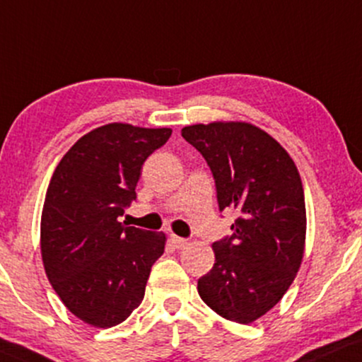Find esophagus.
Segmentation results:
<instances>
[{
	"label": "esophagus",
	"mask_w": 362,
	"mask_h": 362,
	"mask_svg": "<svg viewBox=\"0 0 362 362\" xmlns=\"http://www.w3.org/2000/svg\"><path fill=\"white\" fill-rule=\"evenodd\" d=\"M171 243L176 248H185L186 245H188V240L181 238V236H177V235H171Z\"/></svg>",
	"instance_id": "34e87169"
}]
</instances>
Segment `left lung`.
Masks as SVG:
<instances>
[{"label": "left lung", "instance_id": "obj_1", "mask_svg": "<svg viewBox=\"0 0 362 362\" xmlns=\"http://www.w3.org/2000/svg\"><path fill=\"white\" fill-rule=\"evenodd\" d=\"M181 136L206 159L221 211L238 213L233 235L213 243L215 265L198 280V293L223 319L252 324L279 304L304 258L300 174L287 151L253 124H194Z\"/></svg>", "mask_w": 362, "mask_h": 362}]
</instances>
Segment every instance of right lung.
I'll return each instance as SVG.
<instances>
[{"label": "right lung", "mask_w": 362, "mask_h": 362, "mask_svg": "<svg viewBox=\"0 0 362 362\" xmlns=\"http://www.w3.org/2000/svg\"><path fill=\"white\" fill-rule=\"evenodd\" d=\"M171 129L112 122L82 136L62 158L45 196L40 248L53 290L93 327L124 322L144 298L166 235L124 226L144 160Z\"/></svg>", "instance_id": "obj_1"}]
</instances>
